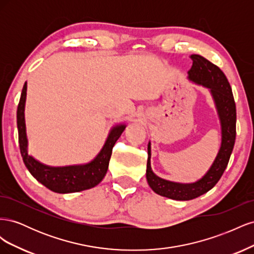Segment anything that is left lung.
<instances>
[{"instance_id":"8db88e82","label":"left lung","mask_w":254,"mask_h":254,"mask_svg":"<svg viewBox=\"0 0 254 254\" xmlns=\"http://www.w3.org/2000/svg\"><path fill=\"white\" fill-rule=\"evenodd\" d=\"M193 65L188 72L189 79L209 88L216 105L221 125V146L210 170L200 180L194 183H177L160 178L150 166V142L146 179L151 190L163 197L174 200H190L209 191L224 174L231 156L236 136V107L231 86L220 68L200 55H190Z\"/></svg>"}]
</instances>
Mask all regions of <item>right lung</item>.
Listing matches in <instances>:
<instances>
[{"mask_svg":"<svg viewBox=\"0 0 254 254\" xmlns=\"http://www.w3.org/2000/svg\"><path fill=\"white\" fill-rule=\"evenodd\" d=\"M26 89L27 84L25 82L18 105L17 126L21 156L29 173L45 188L60 194L75 193V191L89 190L97 186L104 179L107 171H108L112 148L126 126L118 125L113 127L102 150L99 151L96 158L88 164L63 167L44 165L32 156H29L27 152V136L24 118Z\"/></svg>","mask_w":254,"mask_h":254,"instance_id":"1","label":"right lung"}]
</instances>
